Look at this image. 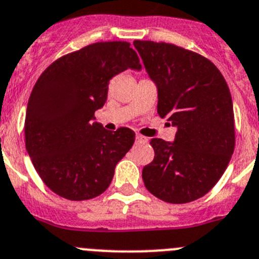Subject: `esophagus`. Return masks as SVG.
Instances as JSON below:
<instances>
[{
    "label": "esophagus",
    "instance_id": "obj_1",
    "mask_svg": "<svg viewBox=\"0 0 259 259\" xmlns=\"http://www.w3.org/2000/svg\"><path fill=\"white\" fill-rule=\"evenodd\" d=\"M136 142H148V139H146V137H144V136H141V135H137Z\"/></svg>",
    "mask_w": 259,
    "mask_h": 259
}]
</instances>
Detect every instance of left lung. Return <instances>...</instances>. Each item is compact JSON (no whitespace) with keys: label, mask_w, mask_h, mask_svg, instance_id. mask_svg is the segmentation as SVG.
Returning <instances> with one entry per match:
<instances>
[{"label":"left lung","mask_w":259,"mask_h":259,"mask_svg":"<svg viewBox=\"0 0 259 259\" xmlns=\"http://www.w3.org/2000/svg\"><path fill=\"white\" fill-rule=\"evenodd\" d=\"M158 89V114L177 128L175 141L151 139L154 160L142 169L146 189L172 204L196 200L221 179L235 148L234 108L217 66L172 44L134 41Z\"/></svg>","instance_id":"left-lung-1"}]
</instances>
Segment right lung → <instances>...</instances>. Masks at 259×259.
I'll return each instance as SVG.
<instances>
[{
  "label": "right lung",
  "mask_w": 259,
  "mask_h": 259,
  "mask_svg": "<svg viewBox=\"0 0 259 259\" xmlns=\"http://www.w3.org/2000/svg\"><path fill=\"white\" fill-rule=\"evenodd\" d=\"M127 69H141L128 42H97L61 56L35 82L25 115V148L45 185L61 198L89 200L103 194L134 145L130 128L111 132L94 122L109 80Z\"/></svg>",
  "instance_id": "1"
}]
</instances>
